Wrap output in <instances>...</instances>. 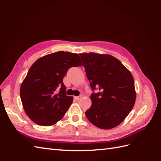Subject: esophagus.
Segmentation results:
<instances>
[{"mask_svg": "<svg viewBox=\"0 0 161 161\" xmlns=\"http://www.w3.org/2000/svg\"><path fill=\"white\" fill-rule=\"evenodd\" d=\"M81 96H74V99H75V100H76V101H78V100H79L80 99H81Z\"/></svg>", "mask_w": 161, "mask_h": 161, "instance_id": "34e87169", "label": "esophagus"}]
</instances>
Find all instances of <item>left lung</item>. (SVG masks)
<instances>
[{
    "label": "left lung",
    "instance_id": "obj_1",
    "mask_svg": "<svg viewBox=\"0 0 161 161\" xmlns=\"http://www.w3.org/2000/svg\"><path fill=\"white\" fill-rule=\"evenodd\" d=\"M92 90V105L85 115L96 127L109 130L119 125L132 109L136 92L130 71L118 59L94 52L79 53Z\"/></svg>",
    "mask_w": 161,
    "mask_h": 161
}]
</instances>
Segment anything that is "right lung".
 <instances>
[{"label": "right lung", "instance_id": "obj_1", "mask_svg": "<svg viewBox=\"0 0 161 161\" xmlns=\"http://www.w3.org/2000/svg\"><path fill=\"white\" fill-rule=\"evenodd\" d=\"M82 66L78 53L60 51L37 59L20 88L24 111L34 123L50 126L60 121L73 101L66 95L63 78L70 68ZM60 88L58 94L56 91Z\"/></svg>", "mask_w": 161, "mask_h": 161}]
</instances>
